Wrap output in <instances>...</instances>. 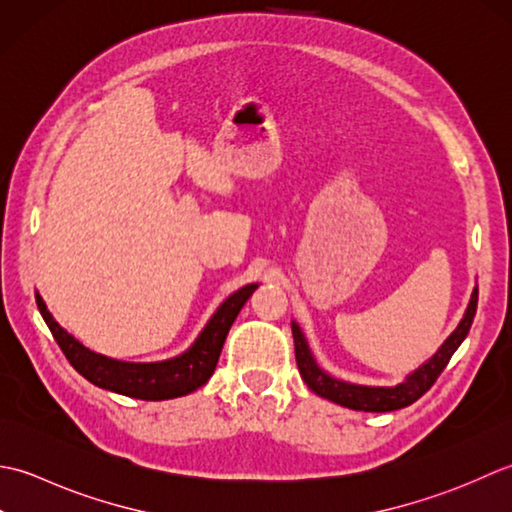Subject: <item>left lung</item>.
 I'll use <instances>...</instances> for the list:
<instances>
[{
	"instance_id": "obj_1",
	"label": "left lung",
	"mask_w": 512,
	"mask_h": 512,
	"mask_svg": "<svg viewBox=\"0 0 512 512\" xmlns=\"http://www.w3.org/2000/svg\"><path fill=\"white\" fill-rule=\"evenodd\" d=\"M475 311H477V287L473 289L471 300H468L460 325H457L451 336L444 340L442 347L437 349L424 364H420L415 371L406 375L400 384H395V387H367V384H353V382L333 378V375H329L316 362L298 322L291 320L298 371L302 375V380L307 382V387L316 395L336 402L340 406H347V409L369 411V413H387V411L404 409V406L413 404L417 398H422V395L433 387V382L440 378V373L444 371L448 360H451L457 347H460L464 338L468 336V329L473 325Z\"/></svg>"
}]
</instances>
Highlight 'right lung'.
<instances>
[{"instance_id":"add662e5","label":"right lung","mask_w":512,"mask_h":512,"mask_svg":"<svg viewBox=\"0 0 512 512\" xmlns=\"http://www.w3.org/2000/svg\"><path fill=\"white\" fill-rule=\"evenodd\" d=\"M256 287L258 283L245 285L234 291L232 296H227L221 305H218L212 318L207 320V325L198 333V338L192 342L190 349H185L181 356L159 362H125L101 356L97 351H90L52 318L44 298L39 294H35V298L39 314L44 316L52 336H55L61 351L66 353L72 367H75L83 378L95 384V387L128 395V398L159 402L181 398V395H187L196 391L198 387H203V384L212 378L229 327L234 325L238 311L243 309L247 298L254 294Z\"/></svg>"}]
</instances>
